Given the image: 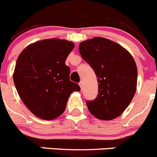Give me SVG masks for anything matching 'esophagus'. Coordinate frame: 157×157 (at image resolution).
<instances>
[{
	"label": "esophagus",
	"mask_w": 157,
	"mask_h": 157,
	"mask_svg": "<svg viewBox=\"0 0 157 157\" xmlns=\"http://www.w3.org/2000/svg\"><path fill=\"white\" fill-rule=\"evenodd\" d=\"M79 86H80L81 89H82V88H83V82H79Z\"/></svg>",
	"instance_id": "esophagus-1"
}]
</instances>
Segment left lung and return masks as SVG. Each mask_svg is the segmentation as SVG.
I'll use <instances>...</instances> for the list:
<instances>
[{
	"mask_svg": "<svg viewBox=\"0 0 157 157\" xmlns=\"http://www.w3.org/2000/svg\"><path fill=\"white\" fill-rule=\"evenodd\" d=\"M79 53L98 77V94L87 101L90 113L101 120L120 116L131 102L136 88L137 69L134 59L121 45L94 37L79 44Z\"/></svg>",
	"mask_w": 157,
	"mask_h": 157,
	"instance_id": "obj_1",
	"label": "left lung"
}]
</instances>
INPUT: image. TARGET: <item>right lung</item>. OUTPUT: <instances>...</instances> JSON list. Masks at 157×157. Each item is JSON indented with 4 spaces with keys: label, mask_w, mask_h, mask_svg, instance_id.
I'll use <instances>...</instances> for the list:
<instances>
[{
    "label": "right lung",
    "mask_w": 157,
    "mask_h": 157,
    "mask_svg": "<svg viewBox=\"0 0 157 157\" xmlns=\"http://www.w3.org/2000/svg\"><path fill=\"white\" fill-rule=\"evenodd\" d=\"M74 46L67 40H44L28 46L18 56L13 82L23 102L36 117H58L69 95L81 90L69 79L70 69L65 63Z\"/></svg>",
    "instance_id": "add662e5"
}]
</instances>
